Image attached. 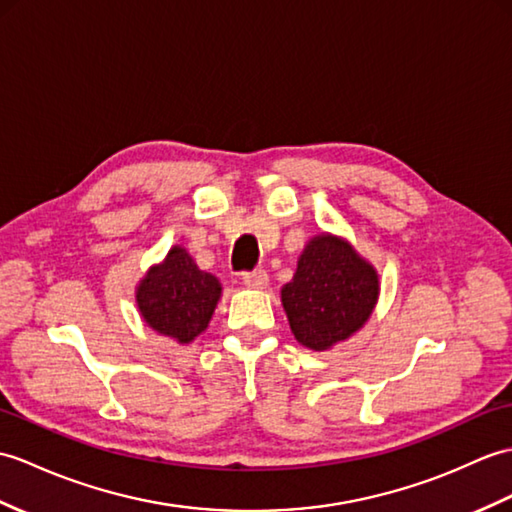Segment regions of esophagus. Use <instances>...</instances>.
Masks as SVG:
<instances>
[{
  "label": "esophagus",
  "instance_id": "obj_1",
  "mask_svg": "<svg viewBox=\"0 0 512 512\" xmlns=\"http://www.w3.org/2000/svg\"><path fill=\"white\" fill-rule=\"evenodd\" d=\"M246 288H253V290H264L268 285V275L266 270H253V272H246L242 277Z\"/></svg>",
  "mask_w": 512,
  "mask_h": 512
}]
</instances>
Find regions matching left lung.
Segmentation results:
<instances>
[{
  "label": "left lung",
  "instance_id": "1",
  "mask_svg": "<svg viewBox=\"0 0 512 512\" xmlns=\"http://www.w3.org/2000/svg\"><path fill=\"white\" fill-rule=\"evenodd\" d=\"M379 296L377 270L336 235L307 242L281 303L294 338L312 351H325L362 329Z\"/></svg>",
  "mask_w": 512,
  "mask_h": 512
}]
</instances>
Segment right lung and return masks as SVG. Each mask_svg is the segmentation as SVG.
Instances as JSON below:
<instances>
[{
  "mask_svg": "<svg viewBox=\"0 0 512 512\" xmlns=\"http://www.w3.org/2000/svg\"><path fill=\"white\" fill-rule=\"evenodd\" d=\"M220 294V281L200 270L183 246H174L139 281L137 307L157 334L189 344L207 329Z\"/></svg>",
  "mask_w": 512,
  "mask_h": 512,
  "instance_id": "right-lung-1",
  "label": "right lung"
}]
</instances>
